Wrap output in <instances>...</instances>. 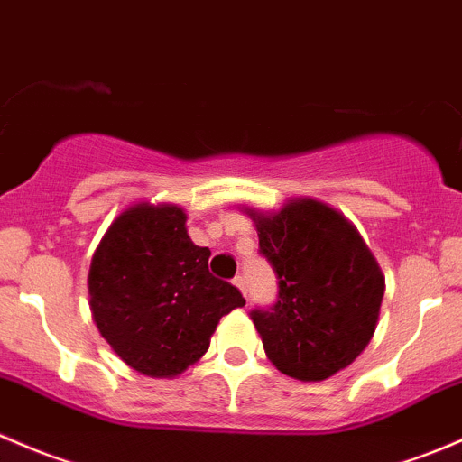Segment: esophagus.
Segmentation results:
<instances>
[{"label": "esophagus", "instance_id": "obj_1", "mask_svg": "<svg viewBox=\"0 0 462 462\" xmlns=\"http://www.w3.org/2000/svg\"><path fill=\"white\" fill-rule=\"evenodd\" d=\"M232 283H235L236 288L241 290V292L247 294V290H245V279H244V276H235V281H232Z\"/></svg>", "mask_w": 462, "mask_h": 462}]
</instances>
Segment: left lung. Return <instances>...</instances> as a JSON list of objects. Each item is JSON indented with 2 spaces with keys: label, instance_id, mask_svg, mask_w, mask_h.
<instances>
[{
  "label": "left lung",
  "instance_id": "1",
  "mask_svg": "<svg viewBox=\"0 0 462 462\" xmlns=\"http://www.w3.org/2000/svg\"><path fill=\"white\" fill-rule=\"evenodd\" d=\"M259 252L279 279V300L252 310L268 358L296 381H325L372 341L385 276L356 227L314 199L279 212L244 208Z\"/></svg>",
  "mask_w": 462,
  "mask_h": 462
}]
</instances>
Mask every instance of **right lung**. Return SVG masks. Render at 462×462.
Listing matches in <instances>:
<instances>
[{
  "instance_id": "add662e5",
  "label": "right lung",
  "mask_w": 462,
  "mask_h": 462,
  "mask_svg": "<svg viewBox=\"0 0 462 462\" xmlns=\"http://www.w3.org/2000/svg\"><path fill=\"white\" fill-rule=\"evenodd\" d=\"M186 212L137 203L110 223L92 254L90 310L116 356L152 378H172L210 347L223 314L245 305L208 270L210 250L192 244Z\"/></svg>"
}]
</instances>
